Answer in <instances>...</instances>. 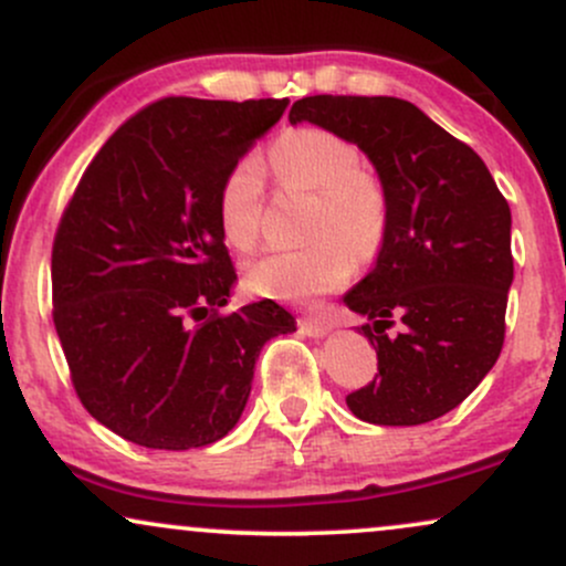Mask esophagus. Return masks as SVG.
Wrapping results in <instances>:
<instances>
[{
  "mask_svg": "<svg viewBox=\"0 0 566 566\" xmlns=\"http://www.w3.org/2000/svg\"><path fill=\"white\" fill-rule=\"evenodd\" d=\"M296 326H300V332L307 336H326L332 332V323H328V317L323 315H304L296 321Z\"/></svg>",
  "mask_w": 566,
  "mask_h": 566,
  "instance_id": "obj_1",
  "label": "esophagus"
}]
</instances>
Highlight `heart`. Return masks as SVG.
<instances>
[{"mask_svg": "<svg viewBox=\"0 0 566 566\" xmlns=\"http://www.w3.org/2000/svg\"><path fill=\"white\" fill-rule=\"evenodd\" d=\"M272 174L283 189L321 198L315 216L313 249L270 251L253 259L245 283L253 294L281 302H307L339 289L350 277L355 260L368 262L382 249L387 232V195L382 184L364 170V157L339 133L300 125L285 128L266 151ZM219 227L227 243L245 251L262 230L264 179L262 165L243 157L221 179Z\"/></svg>", "mask_w": 566, "mask_h": 566, "instance_id": "heart-1", "label": "heart"}]
</instances>
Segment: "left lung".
I'll list each match as a JSON object with an SVG mask.
<instances>
[{
	"mask_svg": "<svg viewBox=\"0 0 566 566\" xmlns=\"http://www.w3.org/2000/svg\"><path fill=\"white\" fill-rule=\"evenodd\" d=\"M291 123L364 149L387 195L377 264L345 304L366 317L377 374L347 396L358 420L422 424L460 406L505 342L511 208L479 155L390 95H307ZM392 325L399 334L387 337Z\"/></svg>",
	"mask_w": 566,
	"mask_h": 566,
	"instance_id": "8db88e82",
	"label": "left lung"
}]
</instances>
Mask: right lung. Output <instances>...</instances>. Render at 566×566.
Wrapping results in <instances>:
<instances>
[{"mask_svg": "<svg viewBox=\"0 0 566 566\" xmlns=\"http://www.w3.org/2000/svg\"><path fill=\"white\" fill-rule=\"evenodd\" d=\"M289 101L170 95L101 146L53 240V323L82 406L146 449H198L238 424L264 342L296 332L272 300L221 313L238 281L221 179Z\"/></svg>", "mask_w": 566, "mask_h": 566, "instance_id": "obj_1", "label": "right lung"}]
</instances>
